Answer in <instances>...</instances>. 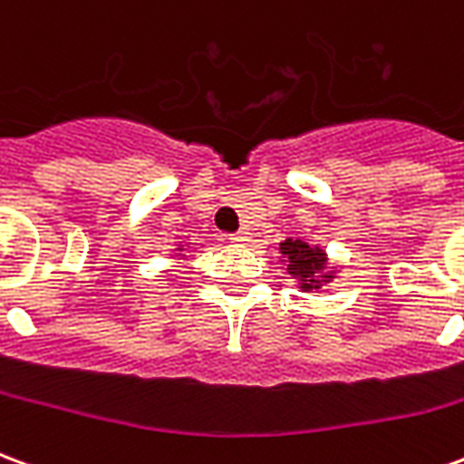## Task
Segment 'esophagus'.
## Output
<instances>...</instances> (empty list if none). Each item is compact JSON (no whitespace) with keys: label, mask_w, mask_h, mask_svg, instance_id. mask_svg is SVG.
Listing matches in <instances>:
<instances>
[{"label":"esophagus","mask_w":464,"mask_h":464,"mask_svg":"<svg viewBox=\"0 0 464 464\" xmlns=\"http://www.w3.org/2000/svg\"><path fill=\"white\" fill-rule=\"evenodd\" d=\"M231 241H233V243H246V241H248V231L231 233Z\"/></svg>","instance_id":"34e87169"}]
</instances>
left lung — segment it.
<instances>
[{
    "label": "left lung",
    "mask_w": 464,
    "mask_h": 464,
    "mask_svg": "<svg viewBox=\"0 0 464 464\" xmlns=\"http://www.w3.org/2000/svg\"><path fill=\"white\" fill-rule=\"evenodd\" d=\"M281 253L288 263V273L298 281L303 291H318L323 283H331L335 271H328V256L318 246H311L303 238H285Z\"/></svg>",
    "instance_id": "8db88e82"
}]
</instances>
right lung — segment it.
<instances>
[{
    "instance_id": "1",
    "label": "right lung",
    "mask_w": 464,
    "mask_h": 464,
    "mask_svg": "<svg viewBox=\"0 0 464 464\" xmlns=\"http://www.w3.org/2000/svg\"><path fill=\"white\" fill-rule=\"evenodd\" d=\"M179 251H183V248H179Z\"/></svg>"
}]
</instances>
